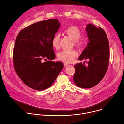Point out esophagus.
I'll return each instance as SVG.
<instances>
[{
	"instance_id": "esophagus-1",
	"label": "esophagus",
	"mask_w": 124,
	"mask_h": 124,
	"mask_svg": "<svg viewBox=\"0 0 124 124\" xmlns=\"http://www.w3.org/2000/svg\"><path fill=\"white\" fill-rule=\"evenodd\" d=\"M64 66L65 67H67V66H68V64L66 63H64Z\"/></svg>"
}]
</instances>
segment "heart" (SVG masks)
Returning <instances> with one entry per match:
<instances>
[{
    "instance_id": "b5f03b06",
    "label": "heart",
    "mask_w": 124,
    "mask_h": 124,
    "mask_svg": "<svg viewBox=\"0 0 124 124\" xmlns=\"http://www.w3.org/2000/svg\"><path fill=\"white\" fill-rule=\"evenodd\" d=\"M65 33L73 40L74 45L79 49L84 48L86 43L87 39L84 37H80L81 35V31L76 26H70L65 30ZM60 36L58 35H55L52 39V44L56 49L59 48ZM78 55V52L73 49L70 51L63 50L59 52L57 55L58 59L64 63L72 62L74 58Z\"/></svg>"
}]
</instances>
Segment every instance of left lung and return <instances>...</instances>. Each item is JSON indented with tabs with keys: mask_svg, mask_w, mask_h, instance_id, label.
<instances>
[{
	"mask_svg": "<svg viewBox=\"0 0 124 124\" xmlns=\"http://www.w3.org/2000/svg\"><path fill=\"white\" fill-rule=\"evenodd\" d=\"M85 30L88 41L78 60L88 61L87 65H85V61L74 65L76 71L73 80L77 86L88 88L97 85L104 77L109 63V46L102 28L89 23Z\"/></svg>",
	"mask_w": 124,
	"mask_h": 124,
	"instance_id": "1",
	"label": "left lung"
}]
</instances>
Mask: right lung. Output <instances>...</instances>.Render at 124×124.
I'll list each match as a JSON object with an SVG mask.
<instances>
[{
  "label": "right lung",
  "instance_id": "add662e5",
  "mask_svg": "<svg viewBox=\"0 0 124 124\" xmlns=\"http://www.w3.org/2000/svg\"><path fill=\"white\" fill-rule=\"evenodd\" d=\"M61 25L49 19L31 24L17 35L13 51L16 72L28 86L43 90L51 86L62 70L61 62L52 61L56 55L52 40ZM48 60L43 62V60Z\"/></svg>",
  "mask_w": 124,
  "mask_h": 124
}]
</instances>
